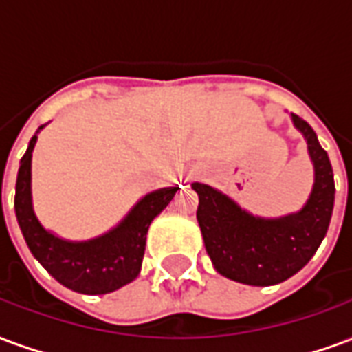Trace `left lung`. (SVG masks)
Masks as SVG:
<instances>
[{"label": "left lung", "instance_id": "obj_1", "mask_svg": "<svg viewBox=\"0 0 352 352\" xmlns=\"http://www.w3.org/2000/svg\"><path fill=\"white\" fill-rule=\"evenodd\" d=\"M292 122L307 141L315 168L311 196L298 213L254 217L213 186L192 183L199 198L196 217L214 270L243 285L270 287L292 277L313 258L330 226L336 196L332 164L309 124L298 115Z\"/></svg>", "mask_w": 352, "mask_h": 352}]
</instances>
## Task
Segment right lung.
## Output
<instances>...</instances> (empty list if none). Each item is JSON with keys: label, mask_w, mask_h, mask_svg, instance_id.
<instances>
[{"label": "right lung", "mask_w": 352, "mask_h": 352, "mask_svg": "<svg viewBox=\"0 0 352 352\" xmlns=\"http://www.w3.org/2000/svg\"><path fill=\"white\" fill-rule=\"evenodd\" d=\"M37 133L30 139L26 154L20 160L14 194V213L30 251L58 283L75 292L107 294L118 290L141 272L148 226L173 199L179 186L146 194L116 228L109 230L103 236L88 241H67L43 228L34 213L32 153Z\"/></svg>", "instance_id": "add662e5"}]
</instances>
